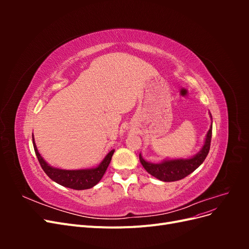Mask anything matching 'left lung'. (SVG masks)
<instances>
[{
  "label": "left lung",
  "instance_id": "left-lung-1",
  "mask_svg": "<svg viewBox=\"0 0 249 249\" xmlns=\"http://www.w3.org/2000/svg\"><path fill=\"white\" fill-rule=\"evenodd\" d=\"M211 138H212V125H211L209 132L207 133L205 144L198 154L190 159H176V160H166L161 163L154 164L146 162L141 155H139V160L144 169L155 177L156 178L163 180V182H175V180L182 179L189 176L197 167H199L207 158L210 146Z\"/></svg>",
  "mask_w": 249,
  "mask_h": 249
}]
</instances>
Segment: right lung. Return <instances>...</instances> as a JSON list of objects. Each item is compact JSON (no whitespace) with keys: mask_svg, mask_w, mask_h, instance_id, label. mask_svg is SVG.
Returning <instances> with one entry per match:
<instances>
[{"mask_svg":"<svg viewBox=\"0 0 249 249\" xmlns=\"http://www.w3.org/2000/svg\"><path fill=\"white\" fill-rule=\"evenodd\" d=\"M32 140H33V146L37 159L39 161V164L43 171L47 173V176L56 182L57 184L71 188V189L74 190H84L89 189V188H92L102 179L103 176L106 172L111 158L114 154V149L111 150V152L105 157V159L102 161V163L99 166L95 168H90V169H79V170H65V169H59L54 168L50 166V165L43 160V158L40 156V154L37 150L36 144L34 142V137L32 135Z\"/></svg>","mask_w":249,"mask_h":249,"instance_id":"add662e5","label":"right lung"}]
</instances>
